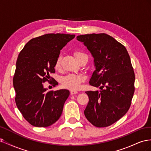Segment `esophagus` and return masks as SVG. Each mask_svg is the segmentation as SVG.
<instances>
[{
    "label": "esophagus",
    "instance_id": "obj_1",
    "mask_svg": "<svg viewBox=\"0 0 151 151\" xmlns=\"http://www.w3.org/2000/svg\"><path fill=\"white\" fill-rule=\"evenodd\" d=\"M77 91H76V90H71L70 91V94H77Z\"/></svg>",
    "mask_w": 151,
    "mask_h": 151
}]
</instances>
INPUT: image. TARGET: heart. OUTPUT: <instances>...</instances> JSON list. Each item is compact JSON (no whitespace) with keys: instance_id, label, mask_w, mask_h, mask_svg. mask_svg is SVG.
I'll return each mask as SVG.
<instances>
[{"instance_id":"b5f03b06","label":"heart","mask_w":151,"mask_h":151,"mask_svg":"<svg viewBox=\"0 0 151 151\" xmlns=\"http://www.w3.org/2000/svg\"><path fill=\"white\" fill-rule=\"evenodd\" d=\"M84 55V53L80 52H75L74 53V56L77 60H78V58L83 55ZM55 68L56 70H59L60 68V58L57 59V60L56 61L55 64ZM83 81L84 78L83 76L70 74L62 77L61 79V84L63 88H65L71 90H77L80 88L81 84L83 83Z\"/></svg>"}]
</instances>
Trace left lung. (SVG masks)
<instances>
[{
    "instance_id": "8db88e82",
    "label": "left lung",
    "mask_w": 151,
    "mask_h": 151,
    "mask_svg": "<svg viewBox=\"0 0 151 151\" xmlns=\"http://www.w3.org/2000/svg\"><path fill=\"white\" fill-rule=\"evenodd\" d=\"M94 57L96 70L89 84L101 91H86L84 115L96 127L112 125L129 110L135 91V74L126 48L105 33L77 36Z\"/></svg>"
}]
</instances>
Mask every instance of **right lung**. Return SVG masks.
Returning <instances> with one entry per match:
<instances>
[{
    "instance_id": "1",
    "label": "right lung",
    "mask_w": 151,
    "mask_h": 151,
    "mask_svg": "<svg viewBox=\"0 0 151 151\" xmlns=\"http://www.w3.org/2000/svg\"><path fill=\"white\" fill-rule=\"evenodd\" d=\"M75 35L50 33L30 40L19 53L13 77L15 101L22 115L31 125L47 127L60 117L69 91H49L45 82H52L55 64L60 50ZM54 79L52 78V81ZM53 86L57 81L50 83Z\"/></svg>"
}]
</instances>
